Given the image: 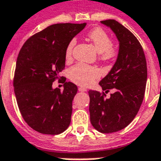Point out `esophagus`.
Masks as SVG:
<instances>
[{
    "instance_id": "esophagus-1",
    "label": "esophagus",
    "mask_w": 161,
    "mask_h": 161,
    "mask_svg": "<svg viewBox=\"0 0 161 161\" xmlns=\"http://www.w3.org/2000/svg\"><path fill=\"white\" fill-rule=\"evenodd\" d=\"M78 91H79V92H86V91H87V89L83 87H78Z\"/></svg>"
}]
</instances>
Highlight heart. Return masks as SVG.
Returning a JSON list of instances; mask_svg holds the SVG:
<instances>
[{
    "mask_svg": "<svg viewBox=\"0 0 161 161\" xmlns=\"http://www.w3.org/2000/svg\"><path fill=\"white\" fill-rule=\"evenodd\" d=\"M87 37L99 53L100 60L103 62H110L117 58L119 53L118 48L116 44L112 43L111 36L105 30L101 27H96L87 33ZM76 43L75 38L71 39L68 43L64 52L66 60L72 59ZM69 76L74 83L83 87H88L100 78L101 72L97 68L78 63L70 68Z\"/></svg>",
    "mask_w": 161,
    "mask_h": 161,
    "instance_id": "obj_1",
    "label": "heart"
}]
</instances>
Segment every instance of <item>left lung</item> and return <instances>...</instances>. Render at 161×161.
Segmentation results:
<instances>
[{
  "label": "left lung",
  "mask_w": 161,
  "mask_h": 161,
  "mask_svg": "<svg viewBox=\"0 0 161 161\" xmlns=\"http://www.w3.org/2000/svg\"><path fill=\"white\" fill-rule=\"evenodd\" d=\"M109 26L120 43L114 66L99 85L106 92L114 90L109 99L104 92L90 90V121L97 130L112 133L121 130L133 121L146 92L147 66L139 40L128 29L115 19L101 21Z\"/></svg>",
  "instance_id": "left-lung-1"
}]
</instances>
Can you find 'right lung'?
Here are the masks:
<instances>
[{
  "label": "right lung",
  "mask_w": 161,
  "mask_h": 161,
  "mask_svg": "<svg viewBox=\"0 0 161 161\" xmlns=\"http://www.w3.org/2000/svg\"><path fill=\"white\" fill-rule=\"evenodd\" d=\"M85 26L86 23L52 25L29 38L19 50L14 91L22 117L38 132L58 135L70 124L78 87L59 74L65 68L68 43ZM61 79L64 90H53V82Z\"/></svg>",
  "instance_id": "1"
}]
</instances>
